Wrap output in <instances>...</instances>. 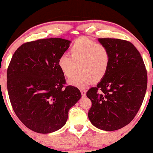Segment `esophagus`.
<instances>
[{
    "label": "esophagus",
    "instance_id": "1",
    "mask_svg": "<svg viewBox=\"0 0 153 153\" xmlns=\"http://www.w3.org/2000/svg\"><path fill=\"white\" fill-rule=\"evenodd\" d=\"M80 91H81L82 96L83 97L86 96V90H85V89H81V90H80Z\"/></svg>",
    "mask_w": 153,
    "mask_h": 153
}]
</instances>
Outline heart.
<instances>
[{
	"label": "heart",
	"instance_id": "1",
	"mask_svg": "<svg viewBox=\"0 0 153 153\" xmlns=\"http://www.w3.org/2000/svg\"><path fill=\"white\" fill-rule=\"evenodd\" d=\"M69 53L62 55L57 64L68 79L74 76L78 69L80 71L71 80V84L84 87L92 82H99L106 76L111 62V54L106 46L81 37L71 44Z\"/></svg>",
	"mask_w": 153,
	"mask_h": 153
}]
</instances>
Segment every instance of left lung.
Here are the masks:
<instances>
[{"label": "left lung", "mask_w": 153, "mask_h": 153, "mask_svg": "<svg viewBox=\"0 0 153 153\" xmlns=\"http://www.w3.org/2000/svg\"><path fill=\"white\" fill-rule=\"evenodd\" d=\"M98 41L109 49L111 62L106 76L87 92L92 102L88 117L98 128L115 131L131 123L140 109L147 73L140 53L128 41L109 38Z\"/></svg>", "instance_id": "left-lung-1"}]
</instances>
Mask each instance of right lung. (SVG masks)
Returning <instances> with one entry per match:
<instances>
[{
    "label": "right lung",
    "instance_id": "add662e5",
    "mask_svg": "<svg viewBox=\"0 0 153 153\" xmlns=\"http://www.w3.org/2000/svg\"><path fill=\"white\" fill-rule=\"evenodd\" d=\"M70 41L59 38L24 43L14 52L7 69V90L16 115L39 134L52 133L66 123L68 111L82 97L65 84L57 64Z\"/></svg>",
    "mask_w": 153,
    "mask_h": 153
}]
</instances>
